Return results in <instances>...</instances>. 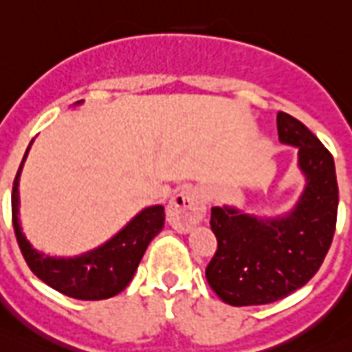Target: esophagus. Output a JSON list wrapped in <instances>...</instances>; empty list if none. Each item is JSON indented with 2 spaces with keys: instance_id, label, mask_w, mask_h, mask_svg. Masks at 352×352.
Masks as SVG:
<instances>
[{
  "instance_id": "obj_1",
  "label": "esophagus",
  "mask_w": 352,
  "mask_h": 352,
  "mask_svg": "<svg viewBox=\"0 0 352 352\" xmlns=\"http://www.w3.org/2000/svg\"><path fill=\"white\" fill-rule=\"evenodd\" d=\"M204 212L206 206L203 195L193 188H186L175 193L168 204V223L177 232H188L203 219Z\"/></svg>"
}]
</instances>
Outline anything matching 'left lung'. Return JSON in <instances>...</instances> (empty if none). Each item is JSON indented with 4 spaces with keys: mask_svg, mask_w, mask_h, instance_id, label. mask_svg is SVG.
<instances>
[{
    "mask_svg": "<svg viewBox=\"0 0 352 352\" xmlns=\"http://www.w3.org/2000/svg\"><path fill=\"white\" fill-rule=\"evenodd\" d=\"M279 140L298 148L305 190L285 217L259 219L214 206L210 226L217 250L206 267L208 285L234 307L267 305L309 283L327 256L338 214V182L331 151L314 133L278 113Z\"/></svg>",
    "mask_w": 352,
    "mask_h": 352,
    "instance_id": "left-lung-1",
    "label": "left lung"
}]
</instances>
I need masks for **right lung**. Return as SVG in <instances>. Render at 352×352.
Returning <instances> with one entry per match:
<instances>
[{"instance_id": "1", "label": "right lung", "mask_w": 352, "mask_h": 352, "mask_svg": "<svg viewBox=\"0 0 352 352\" xmlns=\"http://www.w3.org/2000/svg\"><path fill=\"white\" fill-rule=\"evenodd\" d=\"M23 160L19 164L12 186V225L19 250L23 254L30 270L43 283L74 300H107L122 292L135 276V270L151 239L164 226V206L157 204V206L144 208L115 237L95 250L85 252L82 256H43L41 252L32 248L19 226L18 182Z\"/></svg>"}]
</instances>
